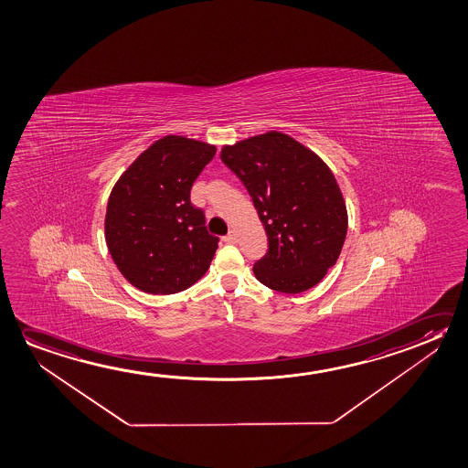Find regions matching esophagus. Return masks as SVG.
<instances>
[{
	"label": "esophagus",
	"mask_w": 468,
	"mask_h": 468,
	"mask_svg": "<svg viewBox=\"0 0 468 468\" xmlns=\"http://www.w3.org/2000/svg\"><path fill=\"white\" fill-rule=\"evenodd\" d=\"M223 240L226 244H236V242H238V236H236L234 230H229V234L224 236Z\"/></svg>",
	"instance_id": "obj_1"
}]
</instances>
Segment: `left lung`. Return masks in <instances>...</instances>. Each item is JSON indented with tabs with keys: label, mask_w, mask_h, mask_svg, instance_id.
Returning a JSON list of instances; mask_svg holds the SVG:
<instances>
[{
	"label": "left lung",
	"mask_w": 468,
	"mask_h": 468,
	"mask_svg": "<svg viewBox=\"0 0 468 468\" xmlns=\"http://www.w3.org/2000/svg\"><path fill=\"white\" fill-rule=\"evenodd\" d=\"M221 161L252 197L268 238L253 273L270 290H311L342 252L348 215L340 186L311 149L280 132L221 149Z\"/></svg>",
	"instance_id": "obj_1"
}]
</instances>
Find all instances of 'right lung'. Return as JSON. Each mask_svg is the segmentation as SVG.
<instances>
[{"label":"right lung","mask_w":468,"mask_h":468,"mask_svg":"<svg viewBox=\"0 0 468 468\" xmlns=\"http://www.w3.org/2000/svg\"><path fill=\"white\" fill-rule=\"evenodd\" d=\"M216 148L184 136H164L113 186L105 215L112 259L134 288L174 294L207 273L219 239L190 201L193 182Z\"/></svg>","instance_id":"1"}]
</instances>
